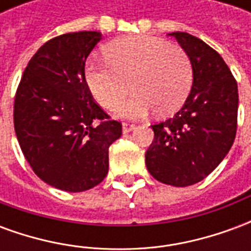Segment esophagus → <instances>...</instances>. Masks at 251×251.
I'll return each mask as SVG.
<instances>
[{
  "mask_svg": "<svg viewBox=\"0 0 251 251\" xmlns=\"http://www.w3.org/2000/svg\"><path fill=\"white\" fill-rule=\"evenodd\" d=\"M134 127H136V125H133V124H122V133L127 134L131 130H134Z\"/></svg>",
  "mask_w": 251,
  "mask_h": 251,
  "instance_id": "34e87169",
  "label": "esophagus"
}]
</instances>
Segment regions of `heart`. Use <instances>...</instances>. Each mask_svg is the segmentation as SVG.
Instances as JSON below:
<instances>
[{
	"label": "heart",
	"instance_id": "1",
	"mask_svg": "<svg viewBox=\"0 0 251 251\" xmlns=\"http://www.w3.org/2000/svg\"><path fill=\"white\" fill-rule=\"evenodd\" d=\"M107 64L88 63L84 77L95 100L121 118L138 120L153 110L169 115L179 110L194 82V67L184 48L154 36L136 35L111 41L104 50Z\"/></svg>",
	"mask_w": 251,
	"mask_h": 251
}]
</instances>
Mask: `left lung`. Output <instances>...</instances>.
<instances>
[{"instance_id": "1", "label": "left lung", "mask_w": 251, "mask_h": 251, "mask_svg": "<svg viewBox=\"0 0 251 251\" xmlns=\"http://www.w3.org/2000/svg\"><path fill=\"white\" fill-rule=\"evenodd\" d=\"M174 36L189 55L194 82L183 107L152 125L154 138L145 153L149 174L164 184L199 183L221 164L237 133L238 86L222 56L187 32Z\"/></svg>"}]
</instances>
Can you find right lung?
I'll return each mask as SVG.
<instances>
[{"label":"right lung","mask_w":251,"mask_h":251,"mask_svg":"<svg viewBox=\"0 0 251 251\" xmlns=\"http://www.w3.org/2000/svg\"><path fill=\"white\" fill-rule=\"evenodd\" d=\"M102 39L82 30L39 48L14 98V130L26 161L47 184L68 192L98 185L109 171V148L122 125L94 102L86 59Z\"/></svg>","instance_id":"obj_1"}]
</instances>
